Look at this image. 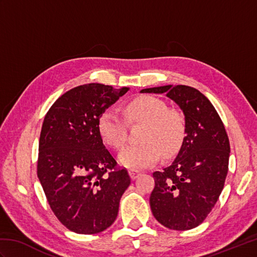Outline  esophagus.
<instances>
[{
  "instance_id": "34e87169",
  "label": "esophagus",
  "mask_w": 257,
  "mask_h": 257,
  "mask_svg": "<svg viewBox=\"0 0 257 257\" xmlns=\"http://www.w3.org/2000/svg\"><path fill=\"white\" fill-rule=\"evenodd\" d=\"M129 174H130V178H132L133 180H135V179H137L140 176V172L137 171V170H130Z\"/></svg>"
}]
</instances>
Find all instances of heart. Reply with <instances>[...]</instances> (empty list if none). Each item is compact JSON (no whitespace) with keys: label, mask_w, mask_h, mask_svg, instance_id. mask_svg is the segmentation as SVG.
<instances>
[{"label":"heart","mask_w":257,"mask_h":257,"mask_svg":"<svg viewBox=\"0 0 257 257\" xmlns=\"http://www.w3.org/2000/svg\"><path fill=\"white\" fill-rule=\"evenodd\" d=\"M124 117L130 124L144 123L139 145L129 146L119 155L125 168L139 170L156 163L162 154L171 157L181 148L185 136V119L179 110L168 108L155 96L135 98L124 107ZM98 132L103 143L119 150L127 141V124L112 110L103 111L98 119Z\"/></svg>","instance_id":"heart-1"}]
</instances>
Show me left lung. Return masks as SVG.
I'll return each instance as SVG.
<instances>
[{
	"label": "left lung",
	"instance_id": "8db88e82",
	"mask_svg": "<svg viewBox=\"0 0 257 257\" xmlns=\"http://www.w3.org/2000/svg\"><path fill=\"white\" fill-rule=\"evenodd\" d=\"M166 94L182 109L185 134L170 166L154 172L150 207L156 220L170 230H191L205 220L224 187L230 141L219 113L207 98L185 85L146 88Z\"/></svg>",
	"mask_w": 257,
	"mask_h": 257
}]
</instances>
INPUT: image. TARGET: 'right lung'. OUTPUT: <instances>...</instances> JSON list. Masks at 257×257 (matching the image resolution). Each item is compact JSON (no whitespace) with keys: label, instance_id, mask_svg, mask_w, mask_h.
I'll return each mask as SVG.
<instances>
[{"label":"right lung","instance_id":"right-lung-1","mask_svg":"<svg viewBox=\"0 0 257 257\" xmlns=\"http://www.w3.org/2000/svg\"><path fill=\"white\" fill-rule=\"evenodd\" d=\"M128 89L77 86L59 97L44 118L37 177L54 214L69 231L96 234L116 220L130 177L103 146L98 119Z\"/></svg>","mask_w":257,"mask_h":257}]
</instances>
